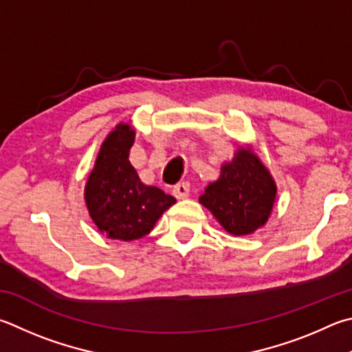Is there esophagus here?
Segmentation results:
<instances>
[{"label": "esophagus", "mask_w": 352, "mask_h": 352, "mask_svg": "<svg viewBox=\"0 0 352 352\" xmlns=\"http://www.w3.org/2000/svg\"><path fill=\"white\" fill-rule=\"evenodd\" d=\"M172 192L177 198H186L190 192V184L188 182H182V183H177L174 189H172Z\"/></svg>", "instance_id": "1"}]
</instances>
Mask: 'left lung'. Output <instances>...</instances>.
<instances>
[{
    "label": "left lung",
    "instance_id": "left-lung-1",
    "mask_svg": "<svg viewBox=\"0 0 352 352\" xmlns=\"http://www.w3.org/2000/svg\"><path fill=\"white\" fill-rule=\"evenodd\" d=\"M276 183L249 149H240L225 164L220 180L210 183L200 197L229 234L246 235L263 226L276 200Z\"/></svg>",
    "mask_w": 352,
    "mask_h": 352
}]
</instances>
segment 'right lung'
I'll use <instances>...</instances> for the list:
<instances>
[{
	"instance_id": "add662e5",
	"label": "right lung",
	"mask_w": 352,
	"mask_h": 352,
	"mask_svg": "<svg viewBox=\"0 0 352 352\" xmlns=\"http://www.w3.org/2000/svg\"><path fill=\"white\" fill-rule=\"evenodd\" d=\"M135 132L118 124L101 146L86 184V204L95 225L109 239L137 240L148 235L175 198L140 182L129 163Z\"/></svg>"
}]
</instances>
